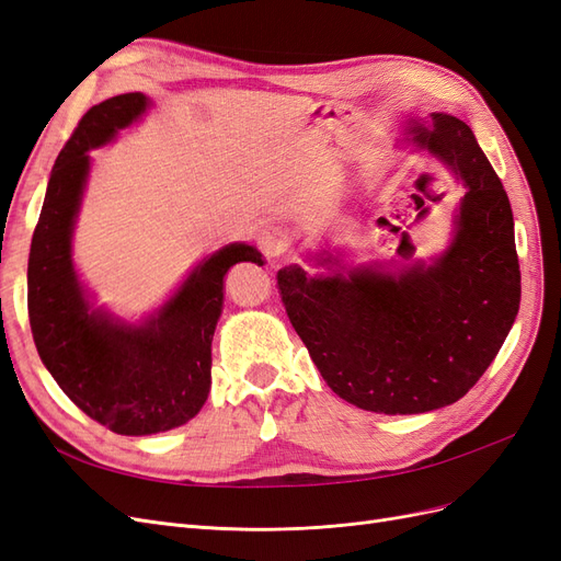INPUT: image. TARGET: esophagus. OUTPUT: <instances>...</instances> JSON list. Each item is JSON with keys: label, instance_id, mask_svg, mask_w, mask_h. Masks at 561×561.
<instances>
[{"label": "esophagus", "instance_id": "esophagus-1", "mask_svg": "<svg viewBox=\"0 0 561 561\" xmlns=\"http://www.w3.org/2000/svg\"><path fill=\"white\" fill-rule=\"evenodd\" d=\"M257 245L264 252L266 260H276L280 254L290 248V236H287L283 229L278 227H266L260 231L257 236Z\"/></svg>", "mask_w": 561, "mask_h": 561}]
</instances>
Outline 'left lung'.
I'll return each mask as SVG.
<instances>
[{"instance_id": "obj_1", "label": "left lung", "mask_w": 561, "mask_h": 561, "mask_svg": "<svg viewBox=\"0 0 561 561\" xmlns=\"http://www.w3.org/2000/svg\"><path fill=\"white\" fill-rule=\"evenodd\" d=\"M412 133L466 184L456 236L437 264L328 278L290 266L276 276L322 379L377 414H421L463 398L496 358L522 297L511 201L472 130L433 114V128Z\"/></svg>"}]
</instances>
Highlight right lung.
Listing matches in <instances>:
<instances>
[{"mask_svg":"<svg viewBox=\"0 0 561 561\" xmlns=\"http://www.w3.org/2000/svg\"><path fill=\"white\" fill-rule=\"evenodd\" d=\"M145 107L142 93H124L81 116L50 171L27 260V313L42 363L83 414L118 435L163 433L198 414L210 393L222 278L236 262L262 264L252 245L222 248L138 328L89 309L70 254L87 151L110 142Z\"/></svg>","mask_w":561,"mask_h":561,"instance_id":"1","label":"right lung"}]
</instances>
